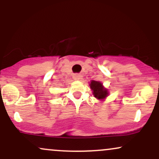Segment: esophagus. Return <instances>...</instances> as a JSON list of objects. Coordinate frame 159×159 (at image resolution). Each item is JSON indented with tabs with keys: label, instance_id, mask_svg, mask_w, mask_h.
<instances>
[{
	"label": "esophagus",
	"instance_id": "esophagus-1",
	"mask_svg": "<svg viewBox=\"0 0 159 159\" xmlns=\"http://www.w3.org/2000/svg\"><path fill=\"white\" fill-rule=\"evenodd\" d=\"M82 78H83V76L81 74H75L73 75V79L75 81H81Z\"/></svg>",
	"mask_w": 159,
	"mask_h": 159
}]
</instances>
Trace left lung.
<instances>
[{
	"mask_svg": "<svg viewBox=\"0 0 159 159\" xmlns=\"http://www.w3.org/2000/svg\"><path fill=\"white\" fill-rule=\"evenodd\" d=\"M90 87L92 90L93 95L96 98L100 101H104L109 95V91L103 86L101 81H96L92 80L90 82Z\"/></svg>",
	"mask_w": 159,
	"mask_h": 159,
	"instance_id": "8db88e82",
	"label": "left lung"
}]
</instances>
